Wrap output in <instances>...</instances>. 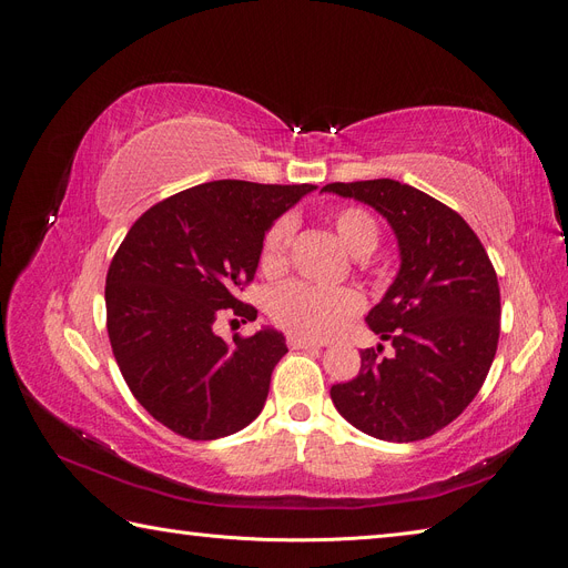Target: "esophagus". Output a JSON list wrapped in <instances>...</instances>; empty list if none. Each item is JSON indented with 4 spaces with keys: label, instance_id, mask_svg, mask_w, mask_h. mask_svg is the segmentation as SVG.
<instances>
[{
    "label": "esophagus",
    "instance_id": "1",
    "mask_svg": "<svg viewBox=\"0 0 568 568\" xmlns=\"http://www.w3.org/2000/svg\"><path fill=\"white\" fill-rule=\"evenodd\" d=\"M286 343H288L291 351H320L322 348V343L311 341V338H303V336H288Z\"/></svg>",
    "mask_w": 568,
    "mask_h": 568
}]
</instances>
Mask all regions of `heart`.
<instances>
[{"label":"heart","mask_w":568,"mask_h":568,"mask_svg":"<svg viewBox=\"0 0 568 568\" xmlns=\"http://www.w3.org/2000/svg\"><path fill=\"white\" fill-rule=\"evenodd\" d=\"M343 246L353 255H367L379 244V225L359 205H341L332 215ZM296 222L282 215L267 227L261 244V267L267 274L284 270ZM270 317L282 329L303 338H329L343 324L363 313V296L353 288H322L307 282H288L270 296Z\"/></svg>","instance_id":"b5f03b06"}]
</instances>
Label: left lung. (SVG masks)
<instances>
[{
    "label": "left lung",
    "mask_w": 568,
    "mask_h": 568,
    "mask_svg": "<svg viewBox=\"0 0 568 568\" xmlns=\"http://www.w3.org/2000/svg\"><path fill=\"white\" fill-rule=\"evenodd\" d=\"M322 192L379 211L398 236L400 272L367 324L384 346L359 353V372L332 386L341 417L374 438L412 443L457 419L484 386L500 338V286L459 213L395 180L332 182Z\"/></svg>",
    "instance_id": "1"
}]
</instances>
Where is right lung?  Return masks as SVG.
Listing matches in <instances>:
<instances>
[{
    "mask_svg": "<svg viewBox=\"0 0 568 568\" xmlns=\"http://www.w3.org/2000/svg\"><path fill=\"white\" fill-rule=\"evenodd\" d=\"M313 189L205 182L151 205L118 246L106 274L115 363L140 405L178 436L215 440L261 415L284 336L225 341L213 322L257 317L236 294L255 277L267 227Z\"/></svg>",
    "mask_w": 568,
    "mask_h": 568,
    "instance_id": "right-lung-1",
    "label": "right lung"
}]
</instances>
